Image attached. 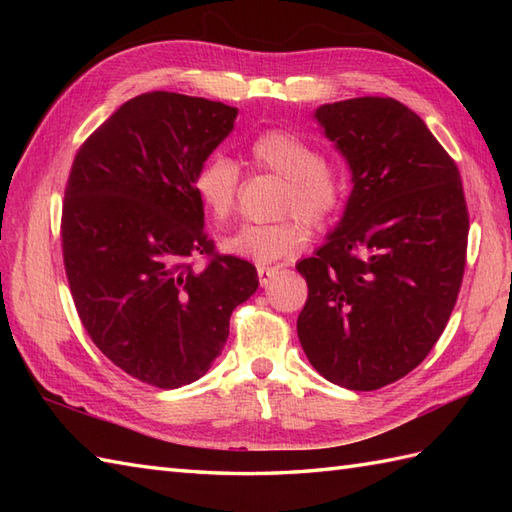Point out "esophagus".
Here are the masks:
<instances>
[{"instance_id":"34e87169","label":"esophagus","mask_w":512,"mask_h":512,"mask_svg":"<svg viewBox=\"0 0 512 512\" xmlns=\"http://www.w3.org/2000/svg\"><path fill=\"white\" fill-rule=\"evenodd\" d=\"M279 273L277 266H257V277H259V284L266 286L270 279Z\"/></svg>"}]
</instances>
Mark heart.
Segmentation results:
<instances>
[{
	"label": "heart",
	"mask_w": 512,
	"mask_h": 512,
	"mask_svg": "<svg viewBox=\"0 0 512 512\" xmlns=\"http://www.w3.org/2000/svg\"><path fill=\"white\" fill-rule=\"evenodd\" d=\"M250 160L259 169L273 171L284 178L279 195V213L299 212L281 217L270 224H244L222 239L226 253L250 259L257 264H270L299 253L308 244V226H323L341 209L345 198V178L339 167L319 158L312 143L286 129H270L250 143ZM239 169L224 154L206 158L195 171L193 191L204 211L215 222L233 215L237 204Z\"/></svg>",
	"instance_id": "1"
}]
</instances>
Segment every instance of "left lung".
I'll return each instance as SVG.
<instances>
[{
	"mask_svg": "<svg viewBox=\"0 0 512 512\" xmlns=\"http://www.w3.org/2000/svg\"><path fill=\"white\" fill-rule=\"evenodd\" d=\"M314 121L345 158L352 193L297 270V334L330 383L372 391L431 352L458 299L469 213L460 171L422 118L383 96L325 103Z\"/></svg>",
	"mask_w": 512,
	"mask_h": 512,
	"instance_id": "obj_1",
	"label": "left lung"
}]
</instances>
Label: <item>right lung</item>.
<instances>
[{
  "instance_id": "obj_1",
  "label": "right lung",
  "mask_w": 512,
  "mask_h": 512,
  "mask_svg": "<svg viewBox=\"0 0 512 512\" xmlns=\"http://www.w3.org/2000/svg\"><path fill=\"white\" fill-rule=\"evenodd\" d=\"M237 107L173 92L123 103L76 151L61 239L76 312L123 372L178 389L209 372L231 312L255 295L253 264L215 255L195 171ZM211 256L204 269L186 259Z\"/></svg>"
}]
</instances>
